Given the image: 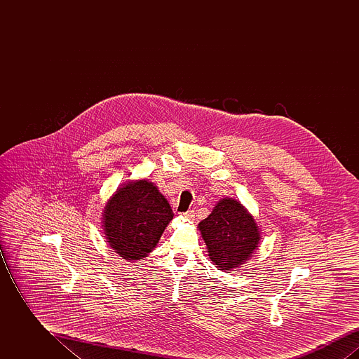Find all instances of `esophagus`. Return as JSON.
<instances>
[{
    "instance_id": "1",
    "label": "esophagus",
    "mask_w": 359,
    "mask_h": 359,
    "mask_svg": "<svg viewBox=\"0 0 359 359\" xmlns=\"http://www.w3.org/2000/svg\"><path fill=\"white\" fill-rule=\"evenodd\" d=\"M184 218H187V219H195V211L194 210H188L186 212H183L182 214Z\"/></svg>"
}]
</instances>
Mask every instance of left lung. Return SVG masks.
<instances>
[{
	"label": "left lung",
	"mask_w": 359,
	"mask_h": 359,
	"mask_svg": "<svg viewBox=\"0 0 359 359\" xmlns=\"http://www.w3.org/2000/svg\"><path fill=\"white\" fill-rule=\"evenodd\" d=\"M208 257L221 268L231 271L255 253L259 230L255 218L233 199H222L212 212L199 223Z\"/></svg>",
	"instance_id": "obj_1"
}]
</instances>
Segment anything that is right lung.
I'll use <instances>...</instances> for the list:
<instances>
[{"label": "right lung", "instance_id": "1", "mask_svg": "<svg viewBox=\"0 0 359 359\" xmlns=\"http://www.w3.org/2000/svg\"><path fill=\"white\" fill-rule=\"evenodd\" d=\"M172 218L171 205L154 183L138 180L120 188L107 202L103 230L110 248L120 257L144 259Z\"/></svg>", "mask_w": 359, "mask_h": 359}]
</instances>
